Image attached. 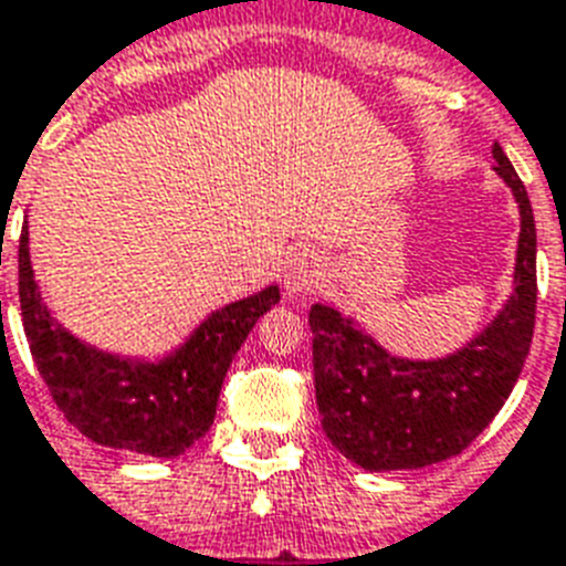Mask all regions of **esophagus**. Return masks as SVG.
<instances>
[{
  "instance_id": "esophagus-1",
  "label": "esophagus",
  "mask_w": 566,
  "mask_h": 566,
  "mask_svg": "<svg viewBox=\"0 0 566 566\" xmlns=\"http://www.w3.org/2000/svg\"><path fill=\"white\" fill-rule=\"evenodd\" d=\"M322 275L325 273H322V264L316 255L296 253L291 259V264H287V279H284V284H287V291L293 296H305V293H313L319 287Z\"/></svg>"
}]
</instances>
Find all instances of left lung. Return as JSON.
<instances>
[{"label":"left lung","instance_id":"obj_1","mask_svg":"<svg viewBox=\"0 0 566 566\" xmlns=\"http://www.w3.org/2000/svg\"><path fill=\"white\" fill-rule=\"evenodd\" d=\"M521 207L515 293L463 350L411 363L382 350L327 305L311 307L313 382L322 431L368 472L420 469L449 460L501 411L530 354L535 327V218L530 195L501 146L492 149Z\"/></svg>","mask_w":566,"mask_h":566}]
</instances>
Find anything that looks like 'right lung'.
<instances>
[{
  "instance_id": "obj_1",
  "label": "right lung",
  "mask_w": 566,
  "mask_h": 566,
  "mask_svg": "<svg viewBox=\"0 0 566 566\" xmlns=\"http://www.w3.org/2000/svg\"><path fill=\"white\" fill-rule=\"evenodd\" d=\"M275 302L279 287L232 302L164 363H132L88 348L51 319L33 282L28 224L19 235V307L42 382L71 426L123 452L175 458L210 431L232 356Z\"/></svg>"
}]
</instances>
